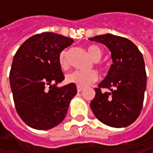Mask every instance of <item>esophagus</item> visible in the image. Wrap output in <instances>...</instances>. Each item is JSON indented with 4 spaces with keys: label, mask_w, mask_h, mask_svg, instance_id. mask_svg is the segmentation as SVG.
<instances>
[{
    "label": "esophagus",
    "mask_w": 153,
    "mask_h": 153,
    "mask_svg": "<svg viewBox=\"0 0 153 153\" xmlns=\"http://www.w3.org/2000/svg\"><path fill=\"white\" fill-rule=\"evenodd\" d=\"M82 89H83V88H81V87H77V91H78V92H80Z\"/></svg>",
    "instance_id": "esophagus-1"
}]
</instances>
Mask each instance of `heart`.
<instances>
[{
    "label": "heart",
    "mask_w": 153,
    "mask_h": 153,
    "mask_svg": "<svg viewBox=\"0 0 153 153\" xmlns=\"http://www.w3.org/2000/svg\"><path fill=\"white\" fill-rule=\"evenodd\" d=\"M88 53L94 61H98L102 56V50L98 46L90 45L87 48ZM58 63L63 70L68 68V52L63 50L58 56ZM97 79V74L94 71H80L75 70L68 74L65 77V80L68 83L74 84L78 87H86Z\"/></svg>",
    "instance_id": "heart-1"
}]
</instances>
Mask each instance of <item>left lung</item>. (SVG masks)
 I'll list each match as a JSON object with an SVG mask.
<instances>
[{"label": "left lung", "mask_w": 153, "mask_h": 153, "mask_svg": "<svg viewBox=\"0 0 153 153\" xmlns=\"http://www.w3.org/2000/svg\"><path fill=\"white\" fill-rule=\"evenodd\" d=\"M88 40L105 45L112 59L107 76L95 88L90 108L107 126L128 127L137 119L143 103L147 78L143 55L128 39L111 33ZM101 88H108L110 92L103 93Z\"/></svg>", "instance_id": "left-lung-1"}]
</instances>
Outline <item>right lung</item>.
Masks as SVG:
<instances>
[{"instance_id": "add662e5", "label": "right lung", "mask_w": 153, "mask_h": 153, "mask_svg": "<svg viewBox=\"0 0 153 153\" xmlns=\"http://www.w3.org/2000/svg\"><path fill=\"white\" fill-rule=\"evenodd\" d=\"M74 40L54 33H42L27 39L14 56L10 83L16 110L29 127L50 129L63 121L74 84L57 87L65 76L58 63L60 53Z\"/></svg>"}]
</instances>
